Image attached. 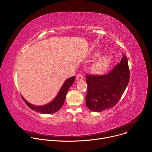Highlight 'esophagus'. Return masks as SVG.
<instances>
[{
    "instance_id": "34e87169",
    "label": "esophagus",
    "mask_w": 152,
    "mask_h": 152,
    "mask_svg": "<svg viewBox=\"0 0 152 152\" xmlns=\"http://www.w3.org/2000/svg\"><path fill=\"white\" fill-rule=\"evenodd\" d=\"M76 79H77V80H82V79H83V75H82V73H80V72H79V73L77 74V75Z\"/></svg>"
}]
</instances>
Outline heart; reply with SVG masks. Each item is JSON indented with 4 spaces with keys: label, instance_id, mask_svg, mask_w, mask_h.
Segmentation results:
<instances>
[{
    "label": "heart",
    "instance_id": "heart-1",
    "mask_svg": "<svg viewBox=\"0 0 152 152\" xmlns=\"http://www.w3.org/2000/svg\"><path fill=\"white\" fill-rule=\"evenodd\" d=\"M111 62V58L110 55H104L100 56L92 66L91 70L93 72L97 74L104 73L109 67Z\"/></svg>",
    "mask_w": 152,
    "mask_h": 152
}]
</instances>
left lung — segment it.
<instances>
[{"mask_svg":"<svg viewBox=\"0 0 152 152\" xmlns=\"http://www.w3.org/2000/svg\"><path fill=\"white\" fill-rule=\"evenodd\" d=\"M88 85L86 106L94 112L114 107L121 99L129 82L127 57L123 55L119 64L106 75H86Z\"/></svg>","mask_w":152,"mask_h":152,"instance_id":"8db88e82","label":"left lung"}]
</instances>
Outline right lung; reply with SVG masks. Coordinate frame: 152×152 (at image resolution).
Masks as SVG:
<instances>
[{"instance_id": "right-lung-1", "label": "right lung", "mask_w": 152, "mask_h": 152, "mask_svg": "<svg viewBox=\"0 0 152 152\" xmlns=\"http://www.w3.org/2000/svg\"><path fill=\"white\" fill-rule=\"evenodd\" d=\"M75 79V76H73L67 79L62 85L61 88L60 89L57 96L55 98V99L52 102L45 105L35 106L28 103L22 96H21V98L23 99V100H24L25 103L27 104V106L29 108H31L32 110L35 112L39 113L41 114L55 113L58 111H59L62 106L64 103L65 99H66V97L68 90L72 85V84L74 83Z\"/></svg>"}]
</instances>
